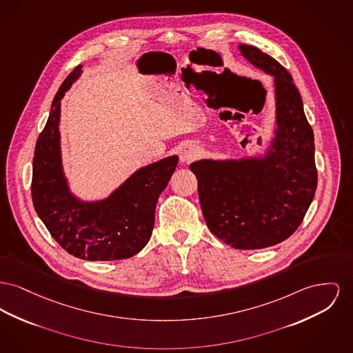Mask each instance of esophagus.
<instances>
[{
	"label": "esophagus",
	"instance_id": "esophagus-1",
	"mask_svg": "<svg viewBox=\"0 0 353 353\" xmlns=\"http://www.w3.org/2000/svg\"><path fill=\"white\" fill-rule=\"evenodd\" d=\"M200 156V149L199 146L192 144V143H185L180 148V160L181 163L188 164L192 160H194L196 157Z\"/></svg>",
	"mask_w": 353,
	"mask_h": 353
}]
</instances>
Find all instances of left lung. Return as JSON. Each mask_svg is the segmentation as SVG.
<instances>
[{
	"mask_svg": "<svg viewBox=\"0 0 353 353\" xmlns=\"http://www.w3.org/2000/svg\"><path fill=\"white\" fill-rule=\"evenodd\" d=\"M239 50L273 77L274 129L264 154L192 163L210 232L236 249H263L287 240L301 224L317 187L313 130L288 70L259 48Z\"/></svg>",
	"mask_w": 353,
	"mask_h": 353,
	"instance_id": "left-lung-1",
	"label": "left lung"
}]
</instances>
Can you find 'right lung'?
I'll return each mask as SVG.
<instances>
[{
  "label": "right lung",
  "mask_w": 353,
  "mask_h": 353,
  "mask_svg": "<svg viewBox=\"0 0 353 353\" xmlns=\"http://www.w3.org/2000/svg\"><path fill=\"white\" fill-rule=\"evenodd\" d=\"M65 79L37 140L33 157V205L52 237L68 253L89 261L129 259L145 247L154 225V210L179 156L137 169L103 200L85 201L69 188L63 173L60 136L61 100L83 73Z\"/></svg>",
  "instance_id": "obj_1"
}]
</instances>
